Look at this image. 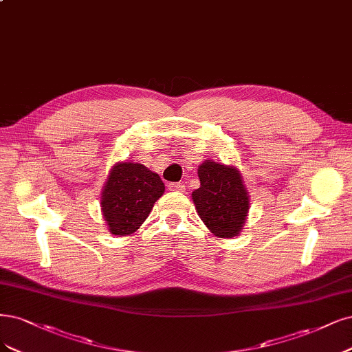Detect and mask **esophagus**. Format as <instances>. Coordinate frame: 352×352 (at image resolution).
Returning a JSON list of instances; mask_svg holds the SVG:
<instances>
[{
  "mask_svg": "<svg viewBox=\"0 0 352 352\" xmlns=\"http://www.w3.org/2000/svg\"><path fill=\"white\" fill-rule=\"evenodd\" d=\"M167 186L173 192H185V185L180 184V182H172V184H168Z\"/></svg>",
  "mask_w": 352,
  "mask_h": 352,
  "instance_id": "obj_1",
  "label": "esophagus"
}]
</instances>
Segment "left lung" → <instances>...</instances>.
<instances>
[{"mask_svg": "<svg viewBox=\"0 0 352 352\" xmlns=\"http://www.w3.org/2000/svg\"><path fill=\"white\" fill-rule=\"evenodd\" d=\"M201 186L192 192L198 215L218 237L239 234L249 211V198L239 172L207 160L198 167Z\"/></svg>", "mask_w": 352, "mask_h": 352, "instance_id": "left-lung-1", "label": "left lung"}]
</instances>
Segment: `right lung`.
Instances as JSON below:
<instances>
[{
    "label": "right lung",
    "instance_id": "right-lung-1",
    "mask_svg": "<svg viewBox=\"0 0 352 352\" xmlns=\"http://www.w3.org/2000/svg\"><path fill=\"white\" fill-rule=\"evenodd\" d=\"M163 193V180L145 166L131 162L115 166L102 195L103 217L112 234L134 233Z\"/></svg>",
    "mask_w": 352,
    "mask_h": 352
}]
</instances>
